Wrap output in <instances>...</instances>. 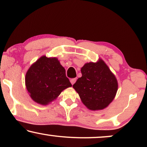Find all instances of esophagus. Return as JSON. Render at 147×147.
<instances>
[{"label": "esophagus", "mask_w": 147, "mask_h": 147, "mask_svg": "<svg viewBox=\"0 0 147 147\" xmlns=\"http://www.w3.org/2000/svg\"><path fill=\"white\" fill-rule=\"evenodd\" d=\"M76 81V78H72V79L70 80V82H71V84L72 85H74V83H75Z\"/></svg>", "instance_id": "esophagus-1"}]
</instances>
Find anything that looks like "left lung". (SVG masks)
<instances>
[{
	"label": "left lung",
	"instance_id": "8db88e82",
	"mask_svg": "<svg viewBox=\"0 0 147 147\" xmlns=\"http://www.w3.org/2000/svg\"><path fill=\"white\" fill-rule=\"evenodd\" d=\"M82 77L73 88L79 94L82 103L89 110H100L113 101L118 90L114 74L102 59L89 62L81 68Z\"/></svg>",
	"mask_w": 147,
	"mask_h": 147
}]
</instances>
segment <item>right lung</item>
<instances>
[{
	"mask_svg": "<svg viewBox=\"0 0 147 147\" xmlns=\"http://www.w3.org/2000/svg\"><path fill=\"white\" fill-rule=\"evenodd\" d=\"M25 85L30 97L41 105H47L72 85L65 70L56 57L41 56L27 70Z\"/></svg>",
	"mask_w": 147,
	"mask_h": 147,
	"instance_id": "add662e5",
	"label": "right lung"
}]
</instances>
